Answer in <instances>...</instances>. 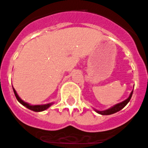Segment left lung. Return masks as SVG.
Wrapping results in <instances>:
<instances>
[{"mask_svg": "<svg viewBox=\"0 0 148 148\" xmlns=\"http://www.w3.org/2000/svg\"><path fill=\"white\" fill-rule=\"evenodd\" d=\"M132 92H133V90L132 91V92L130 93V96H129V98L126 99L125 100H124L123 102H121V103H119L118 104L114 105V107L112 108H109L108 110H95L97 112L98 114H102V115H109V114H114L116 112H118L119 110H121L122 108H124L126 104L130 102V99H131V97H132Z\"/></svg>", "mask_w": 148, "mask_h": 148, "instance_id": "8db88e82", "label": "left lung"}]
</instances>
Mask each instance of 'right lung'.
Masks as SVG:
<instances>
[{"instance_id": "right-lung-1", "label": "right lung", "mask_w": 148, "mask_h": 148, "mask_svg": "<svg viewBox=\"0 0 148 148\" xmlns=\"http://www.w3.org/2000/svg\"><path fill=\"white\" fill-rule=\"evenodd\" d=\"M13 91H14V93H15V96H16V99H17V100H18L21 104L25 106L26 108L29 109V110H33V111H35V112H40V111L45 110L52 104V103H47V104H44V105H30L29 104V103H26V102H24L23 100H22V99H20V97L18 96V94H17L16 91L15 90V88H13Z\"/></svg>"}]
</instances>
